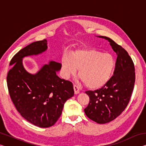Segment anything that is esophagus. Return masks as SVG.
<instances>
[{
  "mask_svg": "<svg viewBox=\"0 0 146 146\" xmlns=\"http://www.w3.org/2000/svg\"><path fill=\"white\" fill-rule=\"evenodd\" d=\"M73 89H74V91H75V94H78L80 92V89H79V87L76 84H74L73 85Z\"/></svg>",
  "mask_w": 146,
  "mask_h": 146,
  "instance_id": "1",
  "label": "esophagus"
}]
</instances>
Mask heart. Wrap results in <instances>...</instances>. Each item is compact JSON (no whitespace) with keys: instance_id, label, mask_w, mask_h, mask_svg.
<instances>
[{"instance_id":"b5f03b06","label":"heart","mask_w":146,"mask_h":146,"mask_svg":"<svg viewBox=\"0 0 146 146\" xmlns=\"http://www.w3.org/2000/svg\"><path fill=\"white\" fill-rule=\"evenodd\" d=\"M115 65L111 55L97 50H78L71 54V57L64 55L61 59L64 78L75 75L79 68V75L86 85L92 89L102 87L110 80Z\"/></svg>"}]
</instances>
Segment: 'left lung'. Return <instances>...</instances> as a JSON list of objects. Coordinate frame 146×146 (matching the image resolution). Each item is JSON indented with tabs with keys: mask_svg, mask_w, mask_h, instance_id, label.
<instances>
[{
	"mask_svg": "<svg viewBox=\"0 0 146 146\" xmlns=\"http://www.w3.org/2000/svg\"><path fill=\"white\" fill-rule=\"evenodd\" d=\"M117 53L113 75L99 90L87 91L90 102L84 109L87 117L98 123H106L115 119L129 102L135 82V66L131 58L122 46L106 36Z\"/></svg>",
	"mask_w": 146,
	"mask_h": 146,
	"instance_id": "1",
	"label": "left lung"
}]
</instances>
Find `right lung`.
<instances>
[{"label": "right lung", "instance_id": "obj_1", "mask_svg": "<svg viewBox=\"0 0 146 146\" xmlns=\"http://www.w3.org/2000/svg\"><path fill=\"white\" fill-rule=\"evenodd\" d=\"M47 40L35 42L13 56L7 75V85L17 110L26 120L39 127L52 126L60 117L66 101L74 95L73 84L61 79L56 71L61 64L50 61L37 73L27 72L23 65L24 56L45 51Z\"/></svg>", "mask_w": 146, "mask_h": 146}]
</instances>
